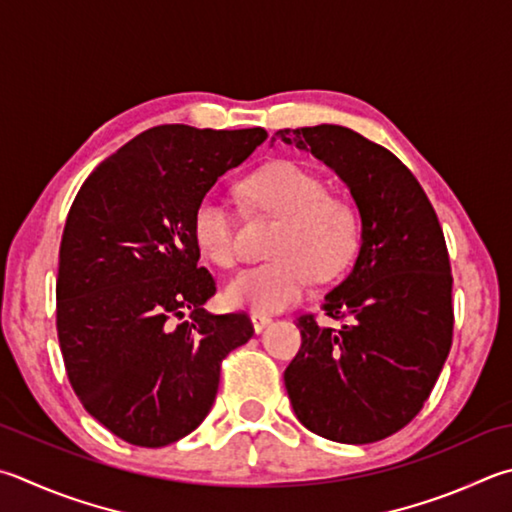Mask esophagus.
I'll list each match as a JSON object with an SVG mask.
<instances>
[{
  "label": "esophagus",
  "instance_id": "1",
  "mask_svg": "<svg viewBox=\"0 0 512 512\" xmlns=\"http://www.w3.org/2000/svg\"><path fill=\"white\" fill-rule=\"evenodd\" d=\"M250 322H253L255 333H262L268 327V324L273 322V318H271V315H266V313H250Z\"/></svg>",
  "mask_w": 512,
  "mask_h": 512
}]
</instances>
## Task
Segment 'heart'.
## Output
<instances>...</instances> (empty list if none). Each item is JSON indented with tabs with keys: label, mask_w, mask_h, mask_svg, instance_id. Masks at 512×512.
<instances>
[{
	"label": "heart",
	"mask_w": 512,
	"mask_h": 512,
	"mask_svg": "<svg viewBox=\"0 0 512 512\" xmlns=\"http://www.w3.org/2000/svg\"><path fill=\"white\" fill-rule=\"evenodd\" d=\"M327 183L291 161L264 165L241 183L255 210L280 217L268 255L271 259L239 273L226 284L230 306L282 311L318 280H331L351 264L358 248V215L345 199L327 194ZM194 244L221 268L237 264L235 219L224 201L203 199L192 217Z\"/></svg>",
	"instance_id": "b5f03b06"
}]
</instances>
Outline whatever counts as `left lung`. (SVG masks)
Returning a JSON list of instances; mask_svg holds the SVG:
<instances>
[{"instance_id":"left-lung-1","label":"left lung","mask_w":512,"mask_h":512,"mask_svg":"<svg viewBox=\"0 0 512 512\" xmlns=\"http://www.w3.org/2000/svg\"><path fill=\"white\" fill-rule=\"evenodd\" d=\"M273 141L311 152L336 172L360 215L351 273L322 309L302 315V347L284 371L306 430L374 443L421 412L452 345V275L443 230L421 183L396 156L340 125L280 129Z\"/></svg>"}]
</instances>
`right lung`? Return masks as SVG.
<instances>
[{"label": "right lung", "instance_id": "add662e5", "mask_svg": "<svg viewBox=\"0 0 512 512\" xmlns=\"http://www.w3.org/2000/svg\"><path fill=\"white\" fill-rule=\"evenodd\" d=\"M264 141L262 127H152L73 201L55 286L64 367L85 410L127 443L163 448L197 430L221 360L253 338L246 313L203 309L217 284L199 266L192 217Z\"/></svg>", "mask_w": 512, "mask_h": 512}]
</instances>
